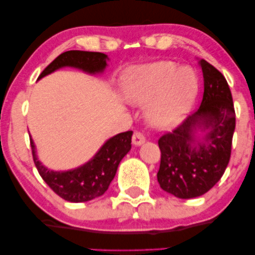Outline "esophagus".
Here are the masks:
<instances>
[{
  "label": "esophagus",
  "mask_w": 255,
  "mask_h": 255,
  "mask_svg": "<svg viewBox=\"0 0 255 255\" xmlns=\"http://www.w3.org/2000/svg\"><path fill=\"white\" fill-rule=\"evenodd\" d=\"M144 141H145L144 134L139 131H134L133 135H132V142H133L135 146H138V145H141Z\"/></svg>",
  "instance_id": "1"
}]
</instances>
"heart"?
Returning a JSON list of instances; mask_svg holds the SVG:
<instances>
[{
    "label": "heart",
    "instance_id": "obj_1",
    "mask_svg": "<svg viewBox=\"0 0 255 255\" xmlns=\"http://www.w3.org/2000/svg\"><path fill=\"white\" fill-rule=\"evenodd\" d=\"M124 93L133 104L144 106L151 102L146 113L149 123L158 128H169L180 124L193 109L198 79L193 68L159 61L128 73Z\"/></svg>",
    "mask_w": 255,
    "mask_h": 255
}]
</instances>
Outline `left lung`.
<instances>
[{
	"label": "left lung",
	"instance_id": "obj_1",
	"mask_svg": "<svg viewBox=\"0 0 255 255\" xmlns=\"http://www.w3.org/2000/svg\"><path fill=\"white\" fill-rule=\"evenodd\" d=\"M200 65L204 80L200 108L158 140L161 151L158 182L163 190L179 198L201 196L221 180L231 156L236 128L228 81L204 59ZM197 130L205 132L200 142L194 140Z\"/></svg>",
	"mask_w": 255,
	"mask_h": 255
}]
</instances>
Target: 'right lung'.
Here are the masks:
<instances>
[{"label": "right lung", "instance_id": "obj_1", "mask_svg": "<svg viewBox=\"0 0 255 255\" xmlns=\"http://www.w3.org/2000/svg\"><path fill=\"white\" fill-rule=\"evenodd\" d=\"M107 60H109L107 55L100 52L67 51L58 55L41 72L38 79L44 78L45 75L65 66L80 68L87 73L95 74L104 71ZM131 137L132 131L122 132L115 135L101 147L90 161L79 168L67 172H54L47 169L37 159L34 149L36 147L31 138L30 144L34 165L47 186L65 201L80 203L92 201L106 193L116 175L121 160L131 149Z\"/></svg>", "mask_w": 255, "mask_h": 255}]
</instances>
